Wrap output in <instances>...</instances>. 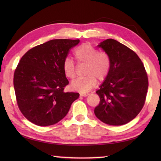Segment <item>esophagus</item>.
Returning <instances> with one entry per match:
<instances>
[{
  "mask_svg": "<svg viewBox=\"0 0 161 161\" xmlns=\"http://www.w3.org/2000/svg\"><path fill=\"white\" fill-rule=\"evenodd\" d=\"M89 95V93H80V96H82V97H86L87 95Z\"/></svg>",
  "mask_w": 161,
  "mask_h": 161,
  "instance_id": "34e87169",
  "label": "esophagus"
}]
</instances>
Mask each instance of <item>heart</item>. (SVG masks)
<instances>
[{"instance_id":"heart-1","label":"heart","mask_w":161,"mask_h":161,"mask_svg":"<svg viewBox=\"0 0 161 161\" xmlns=\"http://www.w3.org/2000/svg\"><path fill=\"white\" fill-rule=\"evenodd\" d=\"M74 55L79 65L86 64L84 74L86 77L73 80L70 86L74 91L86 93L97 84V79L103 81L111 70V59L108 54L99 52L91 44L85 43L75 50ZM63 71L67 78L73 80L76 76V66L70 58H66L63 63Z\"/></svg>"}]
</instances>
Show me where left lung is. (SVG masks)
Listing matches in <instances>:
<instances>
[{
  "label": "left lung",
  "instance_id": "obj_1",
  "mask_svg": "<svg viewBox=\"0 0 161 161\" xmlns=\"http://www.w3.org/2000/svg\"><path fill=\"white\" fill-rule=\"evenodd\" d=\"M111 59V70L96 93V117L105 124L119 126L134 119L145 104L148 77L135 52L118 41L108 39L97 46Z\"/></svg>",
  "mask_w": 161,
  "mask_h": 161
}]
</instances>
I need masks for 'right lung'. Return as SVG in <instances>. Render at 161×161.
<instances>
[{
	"label": "right lung",
	"instance_id": "right-lung-1",
	"mask_svg": "<svg viewBox=\"0 0 161 161\" xmlns=\"http://www.w3.org/2000/svg\"><path fill=\"white\" fill-rule=\"evenodd\" d=\"M80 40L53 39L29 50L14 75L16 102L29 121L41 126L56 124L68 114L77 93H65L69 84L63 63Z\"/></svg>",
	"mask_w": 161,
	"mask_h": 161
}]
</instances>
